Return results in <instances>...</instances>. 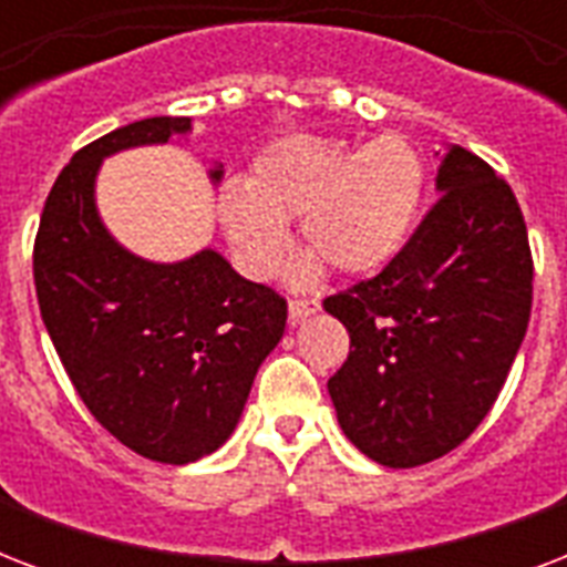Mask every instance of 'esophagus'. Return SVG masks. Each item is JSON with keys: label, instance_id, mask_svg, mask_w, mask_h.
<instances>
[{"label": "esophagus", "instance_id": "1", "mask_svg": "<svg viewBox=\"0 0 567 567\" xmlns=\"http://www.w3.org/2000/svg\"><path fill=\"white\" fill-rule=\"evenodd\" d=\"M318 309V300H291L288 302V320H291V323H300V320L311 318Z\"/></svg>", "mask_w": 567, "mask_h": 567}]
</instances>
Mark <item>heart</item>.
<instances>
[{
	"instance_id": "obj_1",
	"label": "heart",
	"mask_w": 567,
	"mask_h": 567,
	"mask_svg": "<svg viewBox=\"0 0 567 567\" xmlns=\"http://www.w3.org/2000/svg\"><path fill=\"white\" fill-rule=\"evenodd\" d=\"M426 179V158L405 135L368 144L288 135L258 153L247 185H223L217 220L249 279H270L282 267L293 220L309 247L293 270L297 282H309L327 265L359 279L403 252L421 220Z\"/></svg>"
}]
</instances>
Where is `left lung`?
<instances>
[{
  "label": "left lung",
  "instance_id": "1",
  "mask_svg": "<svg viewBox=\"0 0 567 567\" xmlns=\"http://www.w3.org/2000/svg\"><path fill=\"white\" fill-rule=\"evenodd\" d=\"M439 203L368 282L323 300L350 332L329 379L338 423L364 456L417 467L456 450L492 412L527 336V223L497 173L447 144Z\"/></svg>",
  "mask_w": 567,
  "mask_h": 567
}]
</instances>
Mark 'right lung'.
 <instances>
[{"mask_svg":"<svg viewBox=\"0 0 567 567\" xmlns=\"http://www.w3.org/2000/svg\"><path fill=\"white\" fill-rule=\"evenodd\" d=\"M190 132V117H146L79 150L49 190L34 240L40 318L66 377L120 444L164 465H188L229 441L288 320L282 297L231 270L217 249L153 261L102 223V162L182 144ZM208 179L220 185V162Z\"/></svg>","mask_w":567,"mask_h":567,"instance_id":"right-lung-1","label":"right lung"}]
</instances>
